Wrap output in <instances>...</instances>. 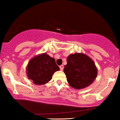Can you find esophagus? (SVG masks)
<instances>
[{"label": "esophagus", "mask_w": 120, "mask_h": 120, "mask_svg": "<svg viewBox=\"0 0 120 120\" xmlns=\"http://www.w3.org/2000/svg\"><path fill=\"white\" fill-rule=\"evenodd\" d=\"M60 70L62 71L64 68L63 65H61V66H60Z\"/></svg>", "instance_id": "esophagus-1"}]
</instances>
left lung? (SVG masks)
<instances>
[{
    "mask_svg": "<svg viewBox=\"0 0 120 120\" xmlns=\"http://www.w3.org/2000/svg\"><path fill=\"white\" fill-rule=\"evenodd\" d=\"M64 73L68 84L75 89H82L93 82L97 75V68L91 58L82 53L67 57Z\"/></svg>",
    "mask_w": 120,
    "mask_h": 120,
    "instance_id": "8db88e82",
    "label": "left lung"
}]
</instances>
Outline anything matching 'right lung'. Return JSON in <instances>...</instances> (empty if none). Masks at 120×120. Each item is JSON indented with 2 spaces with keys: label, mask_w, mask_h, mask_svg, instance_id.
Wrapping results in <instances>:
<instances>
[{
  "label": "right lung",
  "mask_w": 120,
  "mask_h": 120,
  "mask_svg": "<svg viewBox=\"0 0 120 120\" xmlns=\"http://www.w3.org/2000/svg\"><path fill=\"white\" fill-rule=\"evenodd\" d=\"M60 70L55 59L46 53L39 54L31 59L26 67L28 79L36 85L47 83L52 79L53 74Z\"/></svg>",
  "instance_id": "1"
}]
</instances>
